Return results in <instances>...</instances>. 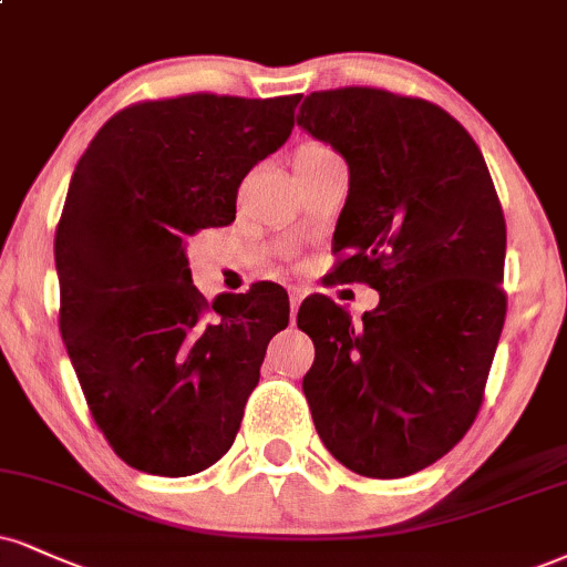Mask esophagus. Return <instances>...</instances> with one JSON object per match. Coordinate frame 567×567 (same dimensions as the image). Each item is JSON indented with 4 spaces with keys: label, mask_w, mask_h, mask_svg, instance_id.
<instances>
[{
    "label": "esophagus",
    "mask_w": 567,
    "mask_h": 567,
    "mask_svg": "<svg viewBox=\"0 0 567 567\" xmlns=\"http://www.w3.org/2000/svg\"><path fill=\"white\" fill-rule=\"evenodd\" d=\"M288 292H290V309H292V313H296L298 306H301V301H303L306 290H303V288H296V285H292V288H290Z\"/></svg>",
    "instance_id": "1"
}]
</instances>
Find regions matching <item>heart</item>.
<instances>
[{
	"mask_svg": "<svg viewBox=\"0 0 567 567\" xmlns=\"http://www.w3.org/2000/svg\"><path fill=\"white\" fill-rule=\"evenodd\" d=\"M327 145H319V142H306V145L298 147L296 155H309V153H327Z\"/></svg>",
	"mask_w": 567,
	"mask_h": 567,
	"instance_id": "b5f03b06",
	"label": "heart"
}]
</instances>
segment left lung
Instances as JSON below:
<instances>
[{"mask_svg":"<svg viewBox=\"0 0 567 567\" xmlns=\"http://www.w3.org/2000/svg\"><path fill=\"white\" fill-rule=\"evenodd\" d=\"M298 126L349 163L332 277L380 292L361 322L313 296L303 378L319 439L367 478H406L470 431L499 343L507 224L478 145L435 102L374 86L311 92Z\"/></svg>","mask_w":567,"mask_h":567,"instance_id":"1","label":"left lung"}]
</instances>
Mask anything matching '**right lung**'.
I'll use <instances>...</instances> for the list:
<instances>
[{
  "instance_id": "obj_1",
  "label": "right lung",
  "mask_w": 567,
  "mask_h": 567,
  "mask_svg": "<svg viewBox=\"0 0 567 567\" xmlns=\"http://www.w3.org/2000/svg\"><path fill=\"white\" fill-rule=\"evenodd\" d=\"M301 94L142 100L81 155L54 231L60 332L86 406L136 470L184 478L240 431L288 292L258 282L208 303L184 237L235 221L245 174L285 145Z\"/></svg>"
}]
</instances>
